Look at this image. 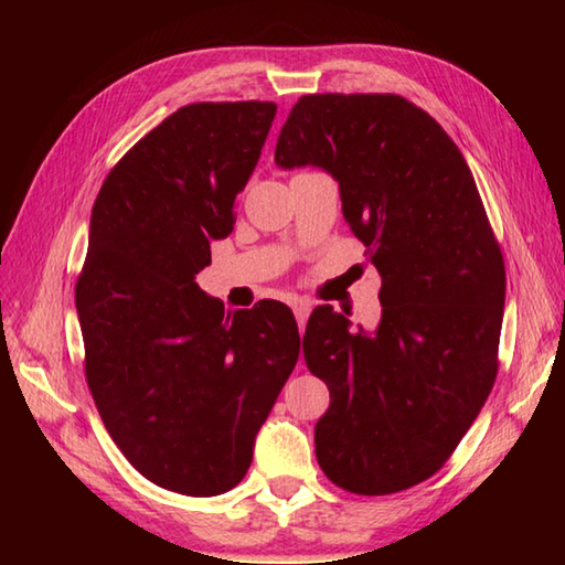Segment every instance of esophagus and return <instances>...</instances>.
I'll return each instance as SVG.
<instances>
[{"label":"esophagus","instance_id":"34e87169","mask_svg":"<svg viewBox=\"0 0 565 565\" xmlns=\"http://www.w3.org/2000/svg\"><path fill=\"white\" fill-rule=\"evenodd\" d=\"M291 309H294V317H296V321H299V327L303 329L306 327V321H309V313H311V306H309V301H294L291 303Z\"/></svg>","mask_w":565,"mask_h":565}]
</instances>
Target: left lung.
Here are the masks:
<instances>
[{"instance_id": "obj_1", "label": "left lung", "mask_w": 565, "mask_h": 565, "mask_svg": "<svg viewBox=\"0 0 565 565\" xmlns=\"http://www.w3.org/2000/svg\"><path fill=\"white\" fill-rule=\"evenodd\" d=\"M274 159L339 181L343 218L381 274L376 331H351L331 306L306 323V366L331 394L317 461L343 491H406L451 458L499 374L505 266L473 174L398 94H306Z\"/></svg>"}]
</instances>
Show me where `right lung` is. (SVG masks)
I'll return each mask as SVG.
<instances>
[{
	"mask_svg": "<svg viewBox=\"0 0 565 565\" xmlns=\"http://www.w3.org/2000/svg\"><path fill=\"white\" fill-rule=\"evenodd\" d=\"M274 114V102L186 104L114 164L92 209L76 279L84 374L114 444L167 491L234 489L299 359L289 306L226 313L196 284Z\"/></svg>",
	"mask_w": 565,
	"mask_h": 565,
	"instance_id": "right-lung-1",
	"label": "right lung"
}]
</instances>
